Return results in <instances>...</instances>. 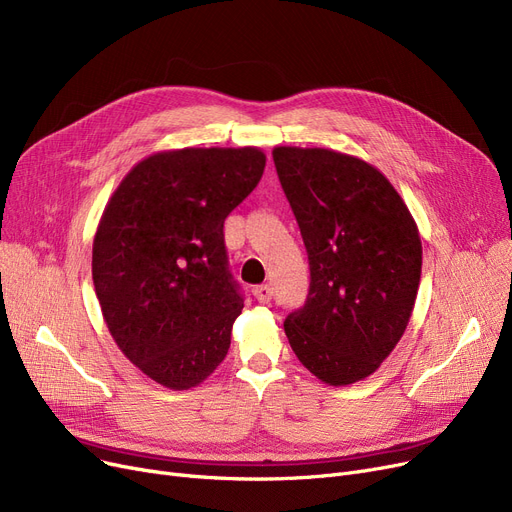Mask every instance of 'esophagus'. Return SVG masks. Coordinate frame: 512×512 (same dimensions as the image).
Here are the masks:
<instances>
[{
    "label": "esophagus",
    "mask_w": 512,
    "mask_h": 512,
    "mask_svg": "<svg viewBox=\"0 0 512 512\" xmlns=\"http://www.w3.org/2000/svg\"><path fill=\"white\" fill-rule=\"evenodd\" d=\"M255 299L259 301V303H270L272 301V297H274V294H272V288L270 286H267V284H261V286H257L255 290Z\"/></svg>",
    "instance_id": "34e87169"
}]
</instances>
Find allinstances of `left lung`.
Here are the masks:
<instances>
[{"label":"left lung","mask_w":512,"mask_h":512,"mask_svg":"<svg viewBox=\"0 0 512 512\" xmlns=\"http://www.w3.org/2000/svg\"><path fill=\"white\" fill-rule=\"evenodd\" d=\"M272 155L311 272L307 301L284 332L315 378L355 384L407 330L421 280L417 224L388 178L359 157L319 147Z\"/></svg>","instance_id":"8db88e82"}]
</instances>
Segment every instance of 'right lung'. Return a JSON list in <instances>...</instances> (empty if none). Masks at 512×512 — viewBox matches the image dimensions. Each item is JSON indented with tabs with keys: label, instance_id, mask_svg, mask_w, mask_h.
<instances>
[{
	"label": "right lung",
	"instance_id": "1",
	"mask_svg": "<svg viewBox=\"0 0 512 512\" xmlns=\"http://www.w3.org/2000/svg\"><path fill=\"white\" fill-rule=\"evenodd\" d=\"M265 168L257 147L149 155L107 203L93 284L107 330L145 375L188 390L213 373L245 307L228 270L224 220Z\"/></svg>",
	"mask_w": 512,
	"mask_h": 512
}]
</instances>
